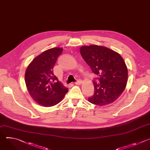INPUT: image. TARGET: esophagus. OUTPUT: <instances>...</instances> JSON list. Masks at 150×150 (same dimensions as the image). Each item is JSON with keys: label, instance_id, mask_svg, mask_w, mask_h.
Listing matches in <instances>:
<instances>
[{"label": "esophagus", "instance_id": "esophagus-1", "mask_svg": "<svg viewBox=\"0 0 150 150\" xmlns=\"http://www.w3.org/2000/svg\"><path fill=\"white\" fill-rule=\"evenodd\" d=\"M82 83V81L81 80H77L76 82H75V84H76V85H80V84H81Z\"/></svg>", "mask_w": 150, "mask_h": 150}]
</instances>
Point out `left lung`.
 <instances>
[{
	"label": "left lung",
	"instance_id": "obj_1",
	"mask_svg": "<svg viewBox=\"0 0 150 150\" xmlns=\"http://www.w3.org/2000/svg\"><path fill=\"white\" fill-rule=\"evenodd\" d=\"M80 51L99 81H93L95 93L88 102L99 106L112 103L123 93L128 81L124 59L117 52L101 45H84Z\"/></svg>",
	"mask_w": 150,
	"mask_h": 150
}]
</instances>
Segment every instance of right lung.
<instances>
[{
    "instance_id": "right-lung-1",
    "label": "right lung",
    "mask_w": 150,
    "mask_h": 150,
    "mask_svg": "<svg viewBox=\"0 0 150 150\" xmlns=\"http://www.w3.org/2000/svg\"><path fill=\"white\" fill-rule=\"evenodd\" d=\"M63 48L48 49L36 57L25 71V81L29 94L37 103L51 107L60 102L68 88L53 73V67Z\"/></svg>"
}]
</instances>
